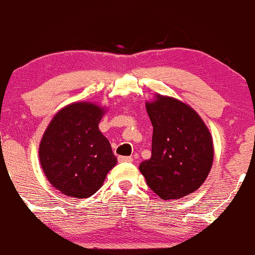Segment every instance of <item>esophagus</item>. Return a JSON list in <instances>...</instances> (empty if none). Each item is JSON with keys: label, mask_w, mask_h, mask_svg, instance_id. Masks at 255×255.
<instances>
[{"label": "esophagus", "mask_w": 255, "mask_h": 255, "mask_svg": "<svg viewBox=\"0 0 255 255\" xmlns=\"http://www.w3.org/2000/svg\"><path fill=\"white\" fill-rule=\"evenodd\" d=\"M118 159H119V162H121V163H130V162H133V158H131V157L120 156Z\"/></svg>", "instance_id": "34e87169"}]
</instances>
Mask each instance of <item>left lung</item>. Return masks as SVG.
Masks as SVG:
<instances>
[{
	"label": "left lung",
	"mask_w": 255,
	"mask_h": 255,
	"mask_svg": "<svg viewBox=\"0 0 255 255\" xmlns=\"http://www.w3.org/2000/svg\"><path fill=\"white\" fill-rule=\"evenodd\" d=\"M153 126L151 158L140 163L146 183L163 200L195 192L211 170L213 142L209 128L189 105L156 96L146 103Z\"/></svg>",
	"instance_id": "obj_1"
}]
</instances>
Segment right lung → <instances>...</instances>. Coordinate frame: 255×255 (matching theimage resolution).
<instances>
[{
	"label": "right lung",
	"instance_id": "right-lung-1",
	"mask_svg": "<svg viewBox=\"0 0 255 255\" xmlns=\"http://www.w3.org/2000/svg\"><path fill=\"white\" fill-rule=\"evenodd\" d=\"M104 113V108L90 102L72 103L58 111L44 131L40 165L49 182L64 195H93L118 163L98 128Z\"/></svg>",
	"mask_w": 255,
	"mask_h": 255
}]
</instances>
